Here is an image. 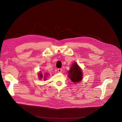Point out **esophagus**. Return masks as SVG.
<instances>
[{"mask_svg": "<svg viewBox=\"0 0 122 122\" xmlns=\"http://www.w3.org/2000/svg\"><path fill=\"white\" fill-rule=\"evenodd\" d=\"M57 71H58V72H59V73H61L62 72V69L58 68V69H57Z\"/></svg>", "mask_w": 122, "mask_h": 122, "instance_id": "esophagus-1", "label": "esophagus"}]
</instances>
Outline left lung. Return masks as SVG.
I'll use <instances>...</instances> for the list:
<instances>
[{"instance_id": "1", "label": "left lung", "mask_w": 122, "mask_h": 122, "mask_svg": "<svg viewBox=\"0 0 122 122\" xmlns=\"http://www.w3.org/2000/svg\"><path fill=\"white\" fill-rule=\"evenodd\" d=\"M68 76L75 84L81 81L82 79V72L77 63L72 64L70 70L68 72Z\"/></svg>"}]
</instances>
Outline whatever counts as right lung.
I'll list each match as a JSON object with an SVG mask.
<instances>
[{
	"label": "right lung",
	"mask_w": 122,
	"mask_h": 122,
	"mask_svg": "<svg viewBox=\"0 0 122 122\" xmlns=\"http://www.w3.org/2000/svg\"><path fill=\"white\" fill-rule=\"evenodd\" d=\"M45 75H47V74H45ZM39 79H42V77H43V75H42V74L41 73H39ZM44 80H45V77H44Z\"/></svg>",
	"instance_id": "right-lung-1"
}]
</instances>
